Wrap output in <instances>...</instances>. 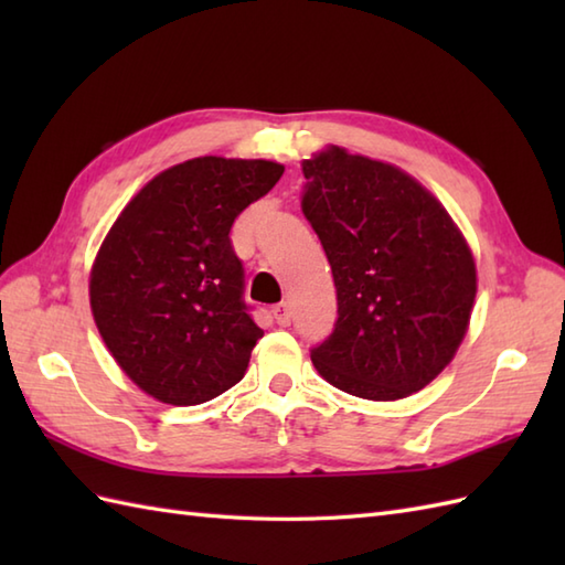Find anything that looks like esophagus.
<instances>
[{
  "label": "esophagus",
  "instance_id": "34e87169",
  "mask_svg": "<svg viewBox=\"0 0 565 565\" xmlns=\"http://www.w3.org/2000/svg\"><path fill=\"white\" fill-rule=\"evenodd\" d=\"M271 313H274V320L279 322L281 328H289L291 326V306L289 303H276L271 308Z\"/></svg>",
  "mask_w": 565,
  "mask_h": 565
}]
</instances>
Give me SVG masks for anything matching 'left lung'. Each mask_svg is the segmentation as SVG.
<instances>
[{
	"instance_id": "1",
	"label": "left lung",
	"mask_w": 565,
	"mask_h": 565,
	"mask_svg": "<svg viewBox=\"0 0 565 565\" xmlns=\"http://www.w3.org/2000/svg\"><path fill=\"white\" fill-rule=\"evenodd\" d=\"M301 209L332 267L338 320L310 350L318 374L366 401L417 393L466 334L476 264L441 203L411 174L342 148L303 160Z\"/></svg>"
}]
</instances>
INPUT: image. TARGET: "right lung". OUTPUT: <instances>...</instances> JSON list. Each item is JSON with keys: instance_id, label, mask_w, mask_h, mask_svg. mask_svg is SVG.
<instances>
[{"instance_id": "right-lung-1", "label": "right lung", "mask_w": 565, "mask_h": 565, "mask_svg": "<svg viewBox=\"0 0 565 565\" xmlns=\"http://www.w3.org/2000/svg\"><path fill=\"white\" fill-rule=\"evenodd\" d=\"M281 174L269 160H186L111 225L92 267V313L118 366L152 398L199 405L245 376L264 332L243 298L231 227Z\"/></svg>"}]
</instances>
